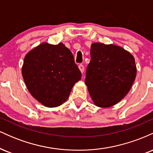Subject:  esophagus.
Listing matches in <instances>:
<instances>
[{
  "label": "esophagus",
  "instance_id": "esophagus-1",
  "mask_svg": "<svg viewBox=\"0 0 153 153\" xmlns=\"http://www.w3.org/2000/svg\"><path fill=\"white\" fill-rule=\"evenodd\" d=\"M78 68H79V69H80V72H81V73H82L84 72V66L82 65V64H80V65H79V66H78Z\"/></svg>",
  "mask_w": 153,
  "mask_h": 153
}]
</instances>
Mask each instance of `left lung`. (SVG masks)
<instances>
[{
  "label": "left lung",
  "instance_id": "obj_1",
  "mask_svg": "<svg viewBox=\"0 0 153 153\" xmlns=\"http://www.w3.org/2000/svg\"><path fill=\"white\" fill-rule=\"evenodd\" d=\"M85 85L95 105L101 108L119 103L130 90L137 75L134 58L122 47L94 43Z\"/></svg>",
  "mask_w": 153,
  "mask_h": 153
}]
</instances>
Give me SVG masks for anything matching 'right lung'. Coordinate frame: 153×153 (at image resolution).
Returning <instances> with one entry per match:
<instances>
[{
    "instance_id": "right-lung-1",
    "label": "right lung",
    "mask_w": 153,
    "mask_h": 153,
    "mask_svg": "<svg viewBox=\"0 0 153 153\" xmlns=\"http://www.w3.org/2000/svg\"><path fill=\"white\" fill-rule=\"evenodd\" d=\"M24 80L31 96L47 107L62 104L81 79L72 52L62 43H42L24 57Z\"/></svg>"
}]
</instances>
